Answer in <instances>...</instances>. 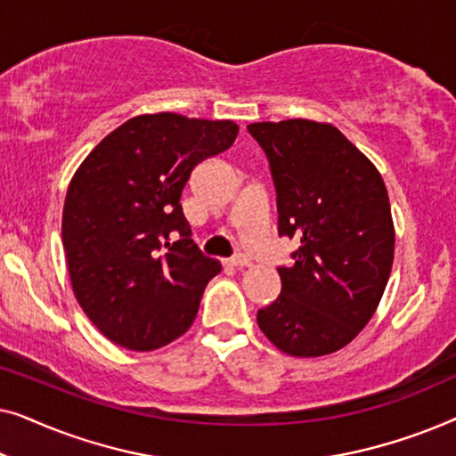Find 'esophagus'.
Wrapping results in <instances>:
<instances>
[{
    "mask_svg": "<svg viewBox=\"0 0 456 456\" xmlns=\"http://www.w3.org/2000/svg\"><path fill=\"white\" fill-rule=\"evenodd\" d=\"M228 264L232 265V267H239V270H240V267H248V265H251V259H248L247 255H239V257L230 259Z\"/></svg>",
    "mask_w": 456,
    "mask_h": 456,
    "instance_id": "obj_1",
    "label": "esophagus"
}]
</instances>
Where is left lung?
Segmentation results:
<instances>
[{"mask_svg": "<svg viewBox=\"0 0 456 456\" xmlns=\"http://www.w3.org/2000/svg\"><path fill=\"white\" fill-rule=\"evenodd\" d=\"M278 192V232L298 239L282 292L257 311L290 357L340 351L376 314L395 261V222L378 167L328 122H253Z\"/></svg>", "mask_w": 456, "mask_h": 456, "instance_id": "obj_1", "label": "left lung"}]
</instances>
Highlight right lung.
Returning a JSON list of instances; mask_svg holds the SVG:
<instances>
[{
	"label": "right lung",
	"mask_w": 456,
	"mask_h": 456,
	"mask_svg": "<svg viewBox=\"0 0 456 456\" xmlns=\"http://www.w3.org/2000/svg\"><path fill=\"white\" fill-rule=\"evenodd\" d=\"M236 134L232 120L141 114L74 172L61 214L68 273L86 317L118 346L155 351L195 322L222 264L189 239L180 195L192 167L226 151Z\"/></svg>",
	"instance_id": "add662e5"
}]
</instances>
